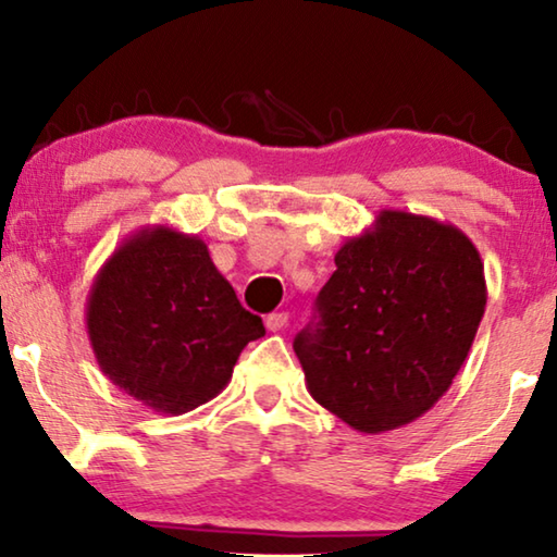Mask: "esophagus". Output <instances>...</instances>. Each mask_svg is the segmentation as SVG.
I'll use <instances>...</instances> for the list:
<instances>
[{
	"mask_svg": "<svg viewBox=\"0 0 557 557\" xmlns=\"http://www.w3.org/2000/svg\"><path fill=\"white\" fill-rule=\"evenodd\" d=\"M288 324L286 311H273V314L265 317V330L269 332H281Z\"/></svg>",
	"mask_w": 557,
	"mask_h": 557,
	"instance_id": "1",
	"label": "esophagus"
}]
</instances>
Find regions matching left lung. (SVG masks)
Masks as SVG:
<instances>
[{"label": "left lung", "mask_w": 557, "mask_h": 557, "mask_svg": "<svg viewBox=\"0 0 557 557\" xmlns=\"http://www.w3.org/2000/svg\"><path fill=\"white\" fill-rule=\"evenodd\" d=\"M319 322L294 339L307 391L349 429L385 433L436 406L486 307L484 263L451 223L380 210L334 256Z\"/></svg>", "instance_id": "8db88e82"}]
</instances>
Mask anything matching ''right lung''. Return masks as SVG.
Instances as JSON below:
<instances>
[{"label": "right lung", "mask_w": 557, "mask_h": 557, "mask_svg": "<svg viewBox=\"0 0 557 557\" xmlns=\"http://www.w3.org/2000/svg\"><path fill=\"white\" fill-rule=\"evenodd\" d=\"M96 362L162 416H182L231 383L261 317L240 307L197 235L147 225L106 258L86 299Z\"/></svg>", "instance_id": "right-lung-1"}]
</instances>
